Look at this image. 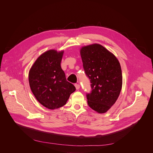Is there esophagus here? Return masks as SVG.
Segmentation results:
<instances>
[{
  "label": "esophagus",
  "instance_id": "esophagus-1",
  "mask_svg": "<svg viewBox=\"0 0 153 153\" xmlns=\"http://www.w3.org/2000/svg\"><path fill=\"white\" fill-rule=\"evenodd\" d=\"M74 85H75L76 88L77 90L79 89V88H80V85H79V84H74Z\"/></svg>",
  "mask_w": 153,
  "mask_h": 153
}]
</instances>
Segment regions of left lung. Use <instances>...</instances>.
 Wrapping results in <instances>:
<instances>
[{"label": "left lung", "instance_id": "1", "mask_svg": "<svg viewBox=\"0 0 153 153\" xmlns=\"http://www.w3.org/2000/svg\"><path fill=\"white\" fill-rule=\"evenodd\" d=\"M80 55L91 83V90L86 94L88 105L99 113H106L115 103L122 88L120 63L113 53L100 44L82 47Z\"/></svg>", "mask_w": 153, "mask_h": 153}]
</instances>
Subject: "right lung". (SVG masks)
Returning <instances> with one entry per match:
<instances>
[{
	"mask_svg": "<svg viewBox=\"0 0 153 153\" xmlns=\"http://www.w3.org/2000/svg\"><path fill=\"white\" fill-rule=\"evenodd\" d=\"M63 51L50 50L40 55L30 68L29 82L31 91L44 106L55 109L64 106L76 90L66 80L60 63Z\"/></svg>",
	"mask_w": 153,
	"mask_h": 153,
	"instance_id": "1",
	"label": "right lung"
}]
</instances>
